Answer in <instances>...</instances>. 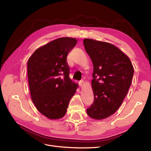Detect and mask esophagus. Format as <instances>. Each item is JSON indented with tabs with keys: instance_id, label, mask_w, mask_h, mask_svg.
I'll return each mask as SVG.
<instances>
[{
	"instance_id": "34e87169",
	"label": "esophagus",
	"mask_w": 151,
	"mask_h": 151,
	"mask_svg": "<svg viewBox=\"0 0 151 151\" xmlns=\"http://www.w3.org/2000/svg\"><path fill=\"white\" fill-rule=\"evenodd\" d=\"M84 84V82L83 80H81L79 82V84L80 86H83Z\"/></svg>"
}]
</instances>
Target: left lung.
I'll use <instances>...</instances> for the list:
<instances>
[{
  "label": "left lung",
  "instance_id": "left-lung-1",
  "mask_svg": "<svg viewBox=\"0 0 151 151\" xmlns=\"http://www.w3.org/2000/svg\"><path fill=\"white\" fill-rule=\"evenodd\" d=\"M83 43L93 64L94 101L87 113L101 120L121 106L132 83L134 67L129 58L113 45L92 39H84Z\"/></svg>",
  "mask_w": 151,
  "mask_h": 151
}]
</instances>
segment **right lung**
<instances>
[{
  "instance_id": "add662e5",
  "label": "right lung",
  "mask_w": 151,
  "mask_h": 151,
  "mask_svg": "<svg viewBox=\"0 0 151 151\" xmlns=\"http://www.w3.org/2000/svg\"><path fill=\"white\" fill-rule=\"evenodd\" d=\"M76 44L75 38H58L38 48L28 61L32 101L50 119H59L65 115L76 93L77 84L69 78L67 57Z\"/></svg>"
}]
</instances>
